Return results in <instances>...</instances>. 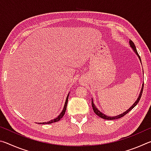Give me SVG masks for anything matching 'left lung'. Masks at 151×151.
<instances>
[{
    "label": "left lung",
    "instance_id": "1",
    "mask_svg": "<svg viewBox=\"0 0 151 151\" xmlns=\"http://www.w3.org/2000/svg\"><path fill=\"white\" fill-rule=\"evenodd\" d=\"M129 45L130 46H131V47L132 48V50L134 51V52H135V54H136L137 55L138 58H139V60L140 61V63L142 64L141 63V59H140V56L139 55V54H138V52L137 50V48H136V47H135V45L134 44V42L132 41L131 40H129ZM143 86H144V83H142V88L141 89H140V92L139 93V96H138V98L137 99V101L134 102V103H133V104L130 107V108L127 110V111H126L125 112H124L123 113H122L121 114H119V115L117 116H108V115H106V114H104V113H103V112H101L99 110L96 108L95 104H94V102H93V99H92V107H93V111L94 112V113H95L97 116H99V117H101V118L103 119H106V120H114V119H120L121 118V117L124 116L125 114H127L128 112H129V111H131V110L134 108V107L137 105V104H138V103H139L140 99V97H141V95H142V91H143Z\"/></svg>",
    "mask_w": 151,
    "mask_h": 151
}]
</instances>
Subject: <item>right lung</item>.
I'll return each mask as SVG.
<instances>
[{
    "mask_svg": "<svg viewBox=\"0 0 151 151\" xmlns=\"http://www.w3.org/2000/svg\"><path fill=\"white\" fill-rule=\"evenodd\" d=\"M69 94L70 93H68L67 96H66V101H65V105H64L63 111H62V112H60L59 115H58L57 117H56L55 119H52V120H50V121L45 122H40V123H39V124H51V123H53V122H58L60 119H62V117L64 116V114H65V111H66V106H67L68 99V96H69Z\"/></svg>",
    "mask_w": 151,
    "mask_h": 151,
    "instance_id": "1",
    "label": "right lung"
}]
</instances>
